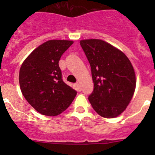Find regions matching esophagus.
Masks as SVG:
<instances>
[{
	"instance_id": "34e87169",
	"label": "esophagus",
	"mask_w": 155,
	"mask_h": 155,
	"mask_svg": "<svg viewBox=\"0 0 155 155\" xmlns=\"http://www.w3.org/2000/svg\"><path fill=\"white\" fill-rule=\"evenodd\" d=\"M75 85H76V88H77L79 91L82 90V88H81L80 83H79V82H76V83L75 84Z\"/></svg>"
}]
</instances>
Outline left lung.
I'll list each match as a JSON object with an SVG mask.
<instances>
[{
    "instance_id": "obj_1",
    "label": "left lung",
    "mask_w": 155,
    "mask_h": 155,
    "mask_svg": "<svg viewBox=\"0 0 155 155\" xmlns=\"http://www.w3.org/2000/svg\"><path fill=\"white\" fill-rule=\"evenodd\" d=\"M91 69L94 91L88 101L95 112L106 118L121 115L136 88L135 71L126 54L98 39L80 40Z\"/></svg>"
}]
</instances>
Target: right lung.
<instances>
[{"mask_svg":"<svg viewBox=\"0 0 155 155\" xmlns=\"http://www.w3.org/2000/svg\"><path fill=\"white\" fill-rule=\"evenodd\" d=\"M72 40H51L36 48L19 70V85L26 101L40 114L56 116L66 110L76 91L61 79L58 62Z\"/></svg>","mask_w":155,"mask_h":155,"instance_id":"obj_1","label":"right lung"}]
</instances>
